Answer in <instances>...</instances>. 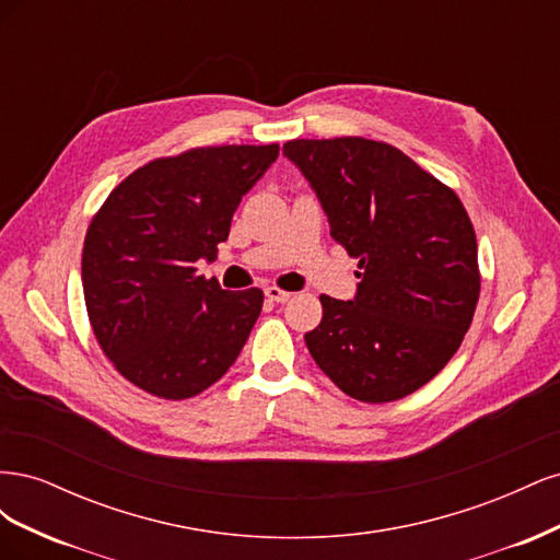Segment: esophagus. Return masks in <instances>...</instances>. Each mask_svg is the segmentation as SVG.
Instances as JSON below:
<instances>
[{
  "label": "esophagus",
  "mask_w": 560,
  "mask_h": 560,
  "mask_svg": "<svg viewBox=\"0 0 560 560\" xmlns=\"http://www.w3.org/2000/svg\"><path fill=\"white\" fill-rule=\"evenodd\" d=\"M266 299L268 301H276V303H287L292 299V294L290 292H284V290H280V287H266Z\"/></svg>",
  "instance_id": "obj_1"
}]
</instances>
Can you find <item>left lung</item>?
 Here are the masks:
<instances>
[{
  "instance_id": "8db88e82",
  "label": "left lung",
  "mask_w": 560,
  "mask_h": 560,
  "mask_svg": "<svg viewBox=\"0 0 560 560\" xmlns=\"http://www.w3.org/2000/svg\"><path fill=\"white\" fill-rule=\"evenodd\" d=\"M331 238L360 259L350 301L322 294L306 346L346 395L383 404L416 393L460 348L479 301L477 235L448 186L385 142L292 140Z\"/></svg>"
}]
</instances>
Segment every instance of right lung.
<instances>
[{
    "label": "right lung",
    "instance_id": "right-lung-1",
    "mask_svg": "<svg viewBox=\"0 0 560 560\" xmlns=\"http://www.w3.org/2000/svg\"><path fill=\"white\" fill-rule=\"evenodd\" d=\"M278 151L226 144L151 161L93 217L81 259L91 327L118 374L144 393L196 397L238 360L264 292L222 290L196 261L214 259Z\"/></svg>",
    "mask_w": 560,
    "mask_h": 560
}]
</instances>
